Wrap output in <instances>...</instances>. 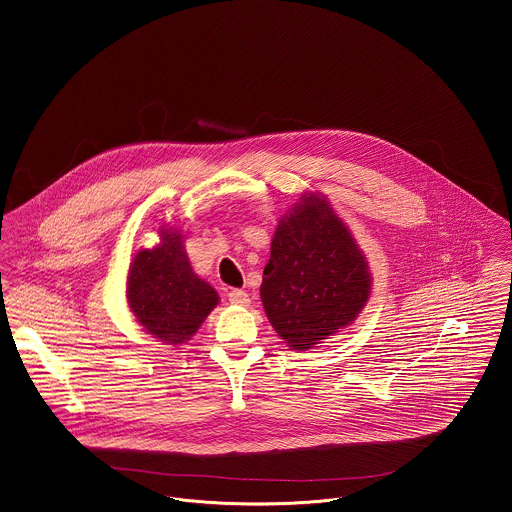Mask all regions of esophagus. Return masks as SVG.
<instances>
[{"label": "esophagus", "mask_w": 512, "mask_h": 512, "mask_svg": "<svg viewBox=\"0 0 512 512\" xmlns=\"http://www.w3.org/2000/svg\"><path fill=\"white\" fill-rule=\"evenodd\" d=\"M228 301H230L232 305L247 307L251 299H249V295H247L244 290H232V292L228 293Z\"/></svg>", "instance_id": "obj_1"}]
</instances>
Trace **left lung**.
Instances as JSON below:
<instances>
[{"label": "left lung", "instance_id": "1", "mask_svg": "<svg viewBox=\"0 0 512 512\" xmlns=\"http://www.w3.org/2000/svg\"><path fill=\"white\" fill-rule=\"evenodd\" d=\"M363 249L326 195L305 192L270 242L261 301L268 322L293 351H307L353 324L370 299Z\"/></svg>", "mask_w": 512, "mask_h": 512}]
</instances>
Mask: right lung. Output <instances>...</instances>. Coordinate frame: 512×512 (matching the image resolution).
<instances>
[{"label":"right lung","instance_id":"right-lung-1","mask_svg":"<svg viewBox=\"0 0 512 512\" xmlns=\"http://www.w3.org/2000/svg\"><path fill=\"white\" fill-rule=\"evenodd\" d=\"M126 301L136 322L155 340L182 345L219 305L217 290L199 278L174 226H159V244L134 253Z\"/></svg>","mask_w":512,"mask_h":512}]
</instances>
